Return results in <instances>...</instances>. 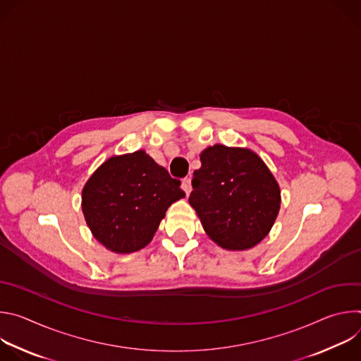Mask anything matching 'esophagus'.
Wrapping results in <instances>:
<instances>
[{
  "instance_id": "esophagus-1",
  "label": "esophagus",
  "mask_w": 361,
  "mask_h": 361,
  "mask_svg": "<svg viewBox=\"0 0 361 361\" xmlns=\"http://www.w3.org/2000/svg\"><path fill=\"white\" fill-rule=\"evenodd\" d=\"M181 188L184 190V192L188 195L191 192V180L190 178H184L181 183Z\"/></svg>"
}]
</instances>
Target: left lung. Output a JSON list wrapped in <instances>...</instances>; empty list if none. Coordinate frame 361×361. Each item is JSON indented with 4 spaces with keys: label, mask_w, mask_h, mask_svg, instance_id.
<instances>
[{
    "label": "left lung",
    "mask_w": 361,
    "mask_h": 361,
    "mask_svg": "<svg viewBox=\"0 0 361 361\" xmlns=\"http://www.w3.org/2000/svg\"><path fill=\"white\" fill-rule=\"evenodd\" d=\"M188 202L207 235L230 251L250 250L270 233L280 212V185L250 148L216 144L200 154Z\"/></svg>",
    "instance_id": "1"
}]
</instances>
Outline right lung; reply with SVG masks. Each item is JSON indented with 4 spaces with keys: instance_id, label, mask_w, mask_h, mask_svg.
<instances>
[{
    "instance_id": "add662e5",
    "label": "right lung",
    "mask_w": 361,
    "mask_h": 361,
    "mask_svg": "<svg viewBox=\"0 0 361 361\" xmlns=\"http://www.w3.org/2000/svg\"><path fill=\"white\" fill-rule=\"evenodd\" d=\"M184 197L180 181L138 149L110 157L91 174L81 209L98 243L130 254L151 243L170 205Z\"/></svg>"
}]
</instances>
